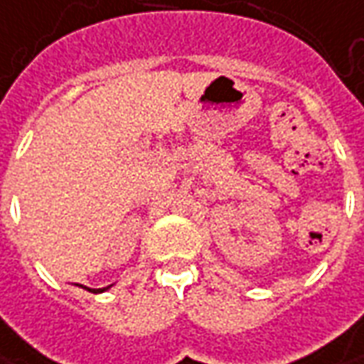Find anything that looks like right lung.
<instances>
[{"mask_svg": "<svg viewBox=\"0 0 364 364\" xmlns=\"http://www.w3.org/2000/svg\"><path fill=\"white\" fill-rule=\"evenodd\" d=\"M82 288H86V286H82ZM108 288H110V286H107V288H98V290H92V288H86V290H88V292H105V290H108Z\"/></svg>", "mask_w": 364, "mask_h": 364, "instance_id": "1", "label": "right lung"}]
</instances>
